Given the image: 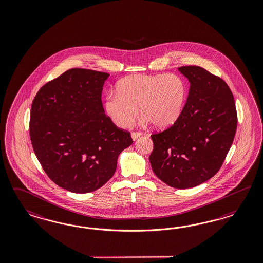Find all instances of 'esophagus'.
I'll list each match as a JSON object with an SVG mask.
<instances>
[{"instance_id": "esophagus-1", "label": "esophagus", "mask_w": 263, "mask_h": 263, "mask_svg": "<svg viewBox=\"0 0 263 263\" xmlns=\"http://www.w3.org/2000/svg\"><path fill=\"white\" fill-rule=\"evenodd\" d=\"M141 136H142V133H140V132H133V133H131V138H132L133 141H136Z\"/></svg>"}]
</instances>
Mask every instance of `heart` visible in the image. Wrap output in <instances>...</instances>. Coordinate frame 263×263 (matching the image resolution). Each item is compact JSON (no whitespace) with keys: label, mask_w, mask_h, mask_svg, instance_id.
<instances>
[{"label":"heart","mask_w":263,"mask_h":263,"mask_svg":"<svg viewBox=\"0 0 263 263\" xmlns=\"http://www.w3.org/2000/svg\"><path fill=\"white\" fill-rule=\"evenodd\" d=\"M188 96L185 80L175 74H137L125 77L117 85L116 93L104 99V111L119 128H127L138 115L143 122L155 127L173 125L180 118Z\"/></svg>","instance_id":"obj_1"}]
</instances>
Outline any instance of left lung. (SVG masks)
<instances>
[{
  "mask_svg": "<svg viewBox=\"0 0 263 263\" xmlns=\"http://www.w3.org/2000/svg\"><path fill=\"white\" fill-rule=\"evenodd\" d=\"M190 83L180 118L167 130L152 135V171L177 189L203 183L217 174L237 127L234 98L226 82L204 68L178 67Z\"/></svg>",
  "mask_w": 263,
  "mask_h": 263,
  "instance_id": "8db88e82",
  "label": "left lung"
}]
</instances>
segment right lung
<instances>
[{
  "label": "right lung",
  "mask_w": 263,
  "mask_h": 263,
  "mask_svg": "<svg viewBox=\"0 0 263 263\" xmlns=\"http://www.w3.org/2000/svg\"><path fill=\"white\" fill-rule=\"evenodd\" d=\"M105 72L72 68L40 88L31 110L30 136L46 175L64 190L85 194L115 174L133 141L105 115Z\"/></svg>",
  "instance_id": "right-lung-1"
}]
</instances>
